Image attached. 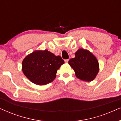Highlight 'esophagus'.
Here are the masks:
<instances>
[{"mask_svg": "<svg viewBox=\"0 0 121 121\" xmlns=\"http://www.w3.org/2000/svg\"><path fill=\"white\" fill-rule=\"evenodd\" d=\"M64 61H65V63H68V61H69V59H65V60H64Z\"/></svg>", "mask_w": 121, "mask_h": 121, "instance_id": "34e87169", "label": "esophagus"}]
</instances>
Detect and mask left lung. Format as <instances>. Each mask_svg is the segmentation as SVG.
Instances as JSON below:
<instances>
[{
  "label": "left lung",
  "instance_id": "obj_1",
  "mask_svg": "<svg viewBox=\"0 0 121 121\" xmlns=\"http://www.w3.org/2000/svg\"><path fill=\"white\" fill-rule=\"evenodd\" d=\"M75 57L69 59L68 63L80 80H93L99 70V63L96 57L89 51L80 49L75 53Z\"/></svg>",
  "mask_w": 121,
  "mask_h": 121
}]
</instances>
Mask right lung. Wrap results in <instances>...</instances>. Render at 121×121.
<instances>
[{
    "label": "right lung",
    "instance_id": "1",
    "mask_svg": "<svg viewBox=\"0 0 121 121\" xmlns=\"http://www.w3.org/2000/svg\"><path fill=\"white\" fill-rule=\"evenodd\" d=\"M64 61L47 50L36 51L22 61V72L34 84L46 85L56 78L58 69Z\"/></svg>",
    "mask_w": 121,
    "mask_h": 121
}]
</instances>
